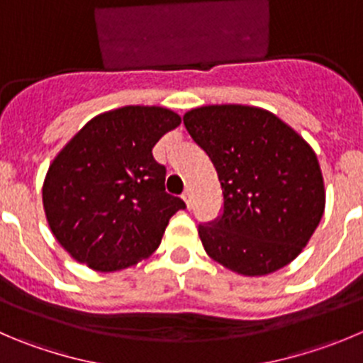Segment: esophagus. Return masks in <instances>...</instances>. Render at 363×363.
I'll use <instances>...</instances> for the list:
<instances>
[{
  "label": "esophagus",
  "mask_w": 363,
  "mask_h": 363,
  "mask_svg": "<svg viewBox=\"0 0 363 363\" xmlns=\"http://www.w3.org/2000/svg\"><path fill=\"white\" fill-rule=\"evenodd\" d=\"M191 199H193L191 191H189V189H186V191L182 193V201L186 202V206H188V208H191Z\"/></svg>",
  "instance_id": "obj_1"
}]
</instances>
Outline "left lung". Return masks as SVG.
<instances>
[{
    "label": "left lung",
    "instance_id": "left-lung-1",
    "mask_svg": "<svg viewBox=\"0 0 363 363\" xmlns=\"http://www.w3.org/2000/svg\"><path fill=\"white\" fill-rule=\"evenodd\" d=\"M182 120L222 186V215L199 225L206 252L242 276L289 265L306 247L326 204L310 145L276 114L249 105H206Z\"/></svg>",
    "mask_w": 363,
    "mask_h": 363
}]
</instances>
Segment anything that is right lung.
Returning a JSON list of instances; mask_svg holds the SVG:
<instances>
[{"label": "right lung", "instance_id": "right-lung-1", "mask_svg": "<svg viewBox=\"0 0 363 363\" xmlns=\"http://www.w3.org/2000/svg\"><path fill=\"white\" fill-rule=\"evenodd\" d=\"M181 116L127 105L87 121L59 152L43 186L57 242L77 262L114 272L148 258L186 204L164 189L166 168L152 148Z\"/></svg>", "mask_w": 363, "mask_h": 363}]
</instances>
